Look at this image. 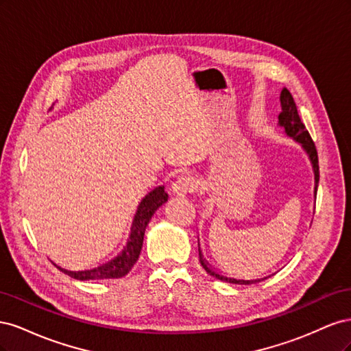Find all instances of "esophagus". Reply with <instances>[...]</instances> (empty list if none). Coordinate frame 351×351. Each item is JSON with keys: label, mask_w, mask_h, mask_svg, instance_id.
<instances>
[{"label": "esophagus", "mask_w": 351, "mask_h": 351, "mask_svg": "<svg viewBox=\"0 0 351 351\" xmlns=\"http://www.w3.org/2000/svg\"><path fill=\"white\" fill-rule=\"evenodd\" d=\"M195 180L189 176L178 177L176 182L171 184V192L176 196H186L189 193H192L195 190Z\"/></svg>", "instance_id": "obj_1"}]
</instances>
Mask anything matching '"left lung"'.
Segmentation results:
<instances>
[{"mask_svg": "<svg viewBox=\"0 0 351 351\" xmlns=\"http://www.w3.org/2000/svg\"><path fill=\"white\" fill-rule=\"evenodd\" d=\"M280 102H281V112L278 115V127L284 130L285 136L290 137L294 142L299 143L302 146V149L306 152L307 158L312 164V169H313V176H315V189H313V195L316 197V190H317V183H319V165H317V152L315 143L312 141V137L309 134V132L306 130L304 124L302 123L299 114H297V107L295 102L291 97V93L287 90L285 88H282L281 93H280ZM199 246V259H200V265L204 267V269L219 281L224 282H230V284H241V285H249V284H256L261 282L263 280H267L272 275H275L277 272H274L271 275H267V277H261V278H253V280H244V278H234L230 277V275L222 274L219 271H217L212 265L204 258V253L200 250V244L197 243Z\"/></svg>", "mask_w": 351, "mask_h": 351, "instance_id": "8db88e82", "label": "left lung"}]
</instances>
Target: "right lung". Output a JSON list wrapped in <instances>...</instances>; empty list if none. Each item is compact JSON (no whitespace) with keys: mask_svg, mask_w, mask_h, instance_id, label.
Wrapping results in <instances>:
<instances>
[{"mask_svg":"<svg viewBox=\"0 0 351 351\" xmlns=\"http://www.w3.org/2000/svg\"><path fill=\"white\" fill-rule=\"evenodd\" d=\"M167 200H168V193L165 192L164 186L155 187L141 200V204L137 206V210L132 222L130 234H129V239H127L125 246L115 258L110 259L108 262L99 265V267H95L90 269H80V271H71V269L58 267L57 263L54 265L61 272L67 274L69 277L74 280H80V281L111 280V278L124 277V275H127L132 271L133 265L137 262V259H139L147 224H149V221L154 217L155 212L161 208Z\"/></svg>","mask_w":351,"mask_h":351,"instance_id":"obj_1","label":"right lung"}]
</instances>
